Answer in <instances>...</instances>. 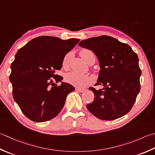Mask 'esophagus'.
Returning <instances> with one entry per match:
<instances>
[{
	"label": "esophagus",
	"instance_id": "1",
	"mask_svg": "<svg viewBox=\"0 0 155 155\" xmlns=\"http://www.w3.org/2000/svg\"><path fill=\"white\" fill-rule=\"evenodd\" d=\"M76 91L79 93H83L84 91V89H78V88H76Z\"/></svg>",
	"mask_w": 155,
	"mask_h": 155
}]
</instances>
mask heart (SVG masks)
<instances>
[{
    "mask_svg": "<svg viewBox=\"0 0 155 155\" xmlns=\"http://www.w3.org/2000/svg\"><path fill=\"white\" fill-rule=\"evenodd\" d=\"M81 56L87 62H88L91 56H93L95 58L94 54L91 51L88 50H83L80 52ZM69 59H70V55L67 54L64 58L63 62H62V66L64 68H67L69 63ZM66 81L68 82V83L72 84L77 87L83 88L87 86L90 82V78L88 77L87 74H82L80 72H75V71H71L66 74L65 77Z\"/></svg>",
    "mask_w": 155,
    "mask_h": 155,
    "instance_id": "b5f03b06",
    "label": "heart"
}]
</instances>
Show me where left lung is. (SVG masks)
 Returning <instances> with one entry per match:
<instances>
[{
    "mask_svg": "<svg viewBox=\"0 0 155 155\" xmlns=\"http://www.w3.org/2000/svg\"><path fill=\"white\" fill-rule=\"evenodd\" d=\"M78 45L92 50L97 58L100 70L95 84L103 86L99 90L89 88L95 99L87 105L88 110L103 120L128 114L140 89L137 54L128 44L107 35L84 39Z\"/></svg>",
    "mask_w": 155,
    "mask_h": 155,
    "instance_id": "obj_1",
    "label": "left lung"
}]
</instances>
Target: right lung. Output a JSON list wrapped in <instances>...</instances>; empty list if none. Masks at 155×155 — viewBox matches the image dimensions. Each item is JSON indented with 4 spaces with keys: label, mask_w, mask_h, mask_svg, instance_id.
<instances>
[{
    "label": "right lung",
    "mask_w": 155,
    "mask_h": 155,
    "mask_svg": "<svg viewBox=\"0 0 155 155\" xmlns=\"http://www.w3.org/2000/svg\"><path fill=\"white\" fill-rule=\"evenodd\" d=\"M79 40L40 36L17 51L9 79L15 101L29 119L46 122L62 110L66 97L74 87L62 82L55 71L62 68L64 58ZM54 81L61 84L57 86Z\"/></svg>",
    "instance_id": "add662e5"
}]
</instances>
